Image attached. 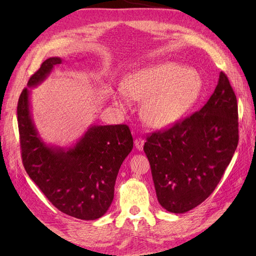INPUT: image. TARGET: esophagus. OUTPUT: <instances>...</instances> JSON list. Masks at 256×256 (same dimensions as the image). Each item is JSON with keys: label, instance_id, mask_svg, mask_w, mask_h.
Returning a JSON list of instances; mask_svg holds the SVG:
<instances>
[{"label": "esophagus", "instance_id": "obj_1", "mask_svg": "<svg viewBox=\"0 0 256 256\" xmlns=\"http://www.w3.org/2000/svg\"><path fill=\"white\" fill-rule=\"evenodd\" d=\"M134 144H135V148H136L138 150H142L143 146H144V140L140 138H135Z\"/></svg>", "mask_w": 256, "mask_h": 256}]
</instances>
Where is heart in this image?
I'll return each mask as SVG.
<instances>
[{
    "label": "heart",
    "mask_w": 256,
    "mask_h": 256,
    "mask_svg": "<svg viewBox=\"0 0 256 256\" xmlns=\"http://www.w3.org/2000/svg\"><path fill=\"white\" fill-rule=\"evenodd\" d=\"M202 82L198 74L176 62H162L138 69L126 76L123 90L113 94L120 106L128 103V96L142 101V113L153 128H165L179 121L194 106Z\"/></svg>",
    "instance_id": "obj_1"
}]
</instances>
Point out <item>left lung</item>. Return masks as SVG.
<instances>
[{
    "mask_svg": "<svg viewBox=\"0 0 256 256\" xmlns=\"http://www.w3.org/2000/svg\"><path fill=\"white\" fill-rule=\"evenodd\" d=\"M238 142L236 96L226 74L220 72L214 92L198 112L153 133L144 145L162 208L184 214L208 198Z\"/></svg>",
    "mask_w": 256,
    "mask_h": 256,
    "instance_id": "left-lung-1",
    "label": "left lung"
}]
</instances>
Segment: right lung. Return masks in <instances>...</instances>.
<instances>
[{
  "label": "right lung",
  "mask_w": 256,
  "mask_h": 256,
  "mask_svg": "<svg viewBox=\"0 0 256 256\" xmlns=\"http://www.w3.org/2000/svg\"><path fill=\"white\" fill-rule=\"evenodd\" d=\"M59 57L48 58L22 91L18 121L26 172L48 200L74 218L96 220L113 201L114 184L123 160L133 148L128 125H90L72 146L47 144L32 120L30 92L46 80Z\"/></svg>",
  "instance_id": "1"
}]
</instances>
